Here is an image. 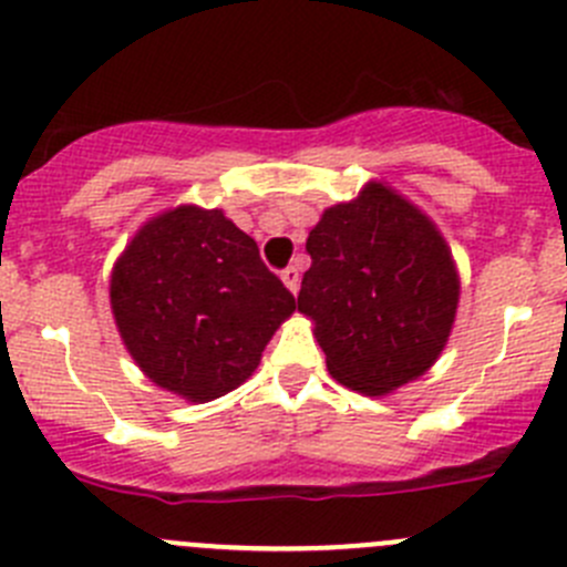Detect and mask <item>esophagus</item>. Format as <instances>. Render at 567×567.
Instances as JSON below:
<instances>
[{
	"label": "esophagus",
	"mask_w": 567,
	"mask_h": 567,
	"mask_svg": "<svg viewBox=\"0 0 567 567\" xmlns=\"http://www.w3.org/2000/svg\"><path fill=\"white\" fill-rule=\"evenodd\" d=\"M280 280L287 284L289 292L298 295V289H300V269L295 267V264H289L287 269H280Z\"/></svg>",
	"instance_id": "esophagus-1"
}]
</instances>
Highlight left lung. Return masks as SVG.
I'll return each instance as SVG.
<instances>
[{
  "mask_svg": "<svg viewBox=\"0 0 567 567\" xmlns=\"http://www.w3.org/2000/svg\"><path fill=\"white\" fill-rule=\"evenodd\" d=\"M298 311L315 320L328 373L386 395L436 361L451 337L460 275L436 225L384 183L322 214Z\"/></svg>",
  "mask_w": 567,
  "mask_h": 567,
  "instance_id": "left-lung-1",
  "label": "left lung"
}]
</instances>
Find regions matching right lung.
<instances>
[{
	"mask_svg": "<svg viewBox=\"0 0 567 567\" xmlns=\"http://www.w3.org/2000/svg\"><path fill=\"white\" fill-rule=\"evenodd\" d=\"M111 309L153 384L206 403L250 379L295 298L219 208L177 206L113 264Z\"/></svg>",
	"mask_w": 567,
	"mask_h": 567,
	"instance_id": "obj_1",
	"label": "right lung"
}]
</instances>
